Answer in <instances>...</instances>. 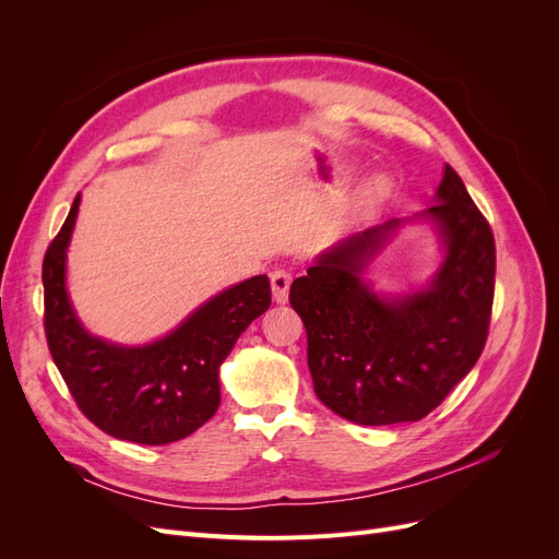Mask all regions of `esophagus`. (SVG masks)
<instances>
[{"mask_svg":"<svg viewBox=\"0 0 559 559\" xmlns=\"http://www.w3.org/2000/svg\"><path fill=\"white\" fill-rule=\"evenodd\" d=\"M270 286H273V298L275 302H286V298H289V286H292V273L289 270H275L273 275H270Z\"/></svg>","mask_w":559,"mask_h":559,"instance_id":"1","label":"esophagus"}]
</instances>
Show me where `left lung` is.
Returning a JSON list of instances; mask_svg holds the SVG:
<instances>
[{
	"mask_svg": "<svg viewBox=\"0 0 559 559\" xmlns=\"http://www.w3.org/2000/svg\"><path fill=\"white\" fill-rule=\"evenodd\" d=\"M425 216L445 242V261L429 289L382 298L361 280L399 218L321 253L292 284L289 302L308 333L314 394L354 425L427 417L483 354L497 273L492 228L450 165Z\"/></svg>",
	"mask_w": 559,
	"mask_h": 559,
	"instance_id": "left-lung-1",
	"label": "left lung"
}]
</instances>
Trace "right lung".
I'll return each instance as SVG.
<instances>
[{
	"mask_svg": "<svg viewBox=\"0 0 559 559\" xmlns=\"http://www.w3.org/2000/svg\"><path fill=\"white\" fill-rule=\"evenodd\" d=\"M81 195L48 245L44 331L48 352L79 411L97 429L140 445L191 436L216 413L218 366L253 319L270 308V282L257 275L198 308L179 329L144 347H121L88 335L64 289V253Z\"/></svg>",
	"mask_w": 559,
	"mask_h": 559,
	"instance_id": "1",
	"label": "right lung"
}]
</instances>
